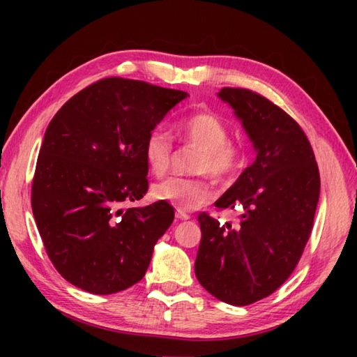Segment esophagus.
<instances>
[{"mask_svg": "<svg viewBox=\"0 0 357 357\" xmlns=\"http://www.w3.org/2000/svg\"><path fill=\"white\" fill-rule=\"evenodd\" d=\"M176 219H178V220H189L190 215L183 213V211H178V213H176Z\"/></svg>", "mask_w": 357, "mask_h": 357, "instance_id": "1", "label": "esophagus"}]
</instances>
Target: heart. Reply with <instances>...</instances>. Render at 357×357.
<instances>
[{
    "instance_id": "1",
    "label": "heart",
    "mask_w": 357,
    "mask_h": 357,
    "mask_svg": "<svg viewBox=\"0 0 357 357\" xmlns=\"http://www.w3.org/2000/svg\"><path fill=\"white\" fill-rule=\"evenodd\" d=\"M178 134L187 143L202 149L195 172L211 173L219 179H225L236 173L243 164L244 149L241 144L228 140V128L220 116L213 112H193L178 123ZM173 142L167 130L154 129L144 142V159L149 170L162 176L170 167ZM213 184L204 176L181 178L172 176L162 181L153 189L155 200L170 203L179 211H192L213 198Z\"/></svg>"
}]
</instances>
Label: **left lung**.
<instances>
[{
  "label": "left lung",
  "instance_id": "1",
  "mask_svg": "<svg viewBox=\"0 0 357 357\" xmlns=\"http://www.w3.org/2000/svg\"><path fill=\"white\" fill-rule=\"evenodd\" d=\"M257 157L214 204L241 209L236 225L202 213L195 275L219 301L249 305L273 294L298 264L319 198L315 154L296 121L263 96L222 88Z\"/></svg>",
  "mask_w": 357,
  "mask_h": 357
}]
</instances>
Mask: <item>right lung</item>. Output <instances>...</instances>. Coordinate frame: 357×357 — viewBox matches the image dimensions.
<instances>
[{"label":"right lung","mask_w":357,"mask_h":357,"mask_svg":"<svg viewBox=\"0 0 357 357\" xmlns=\"http://www.w3.org/2000/svg\"><path fill=\"white\" fill-rule=\"evenodd\" d=\"M187 96L110 77L77 93L50 121L31 208L48 258L72 285L113 294L146 274L174 209L167 202L123 204L148 192L144 142Z\"/></svg>","instance_id":"right-lung-1"}]
</instances>
